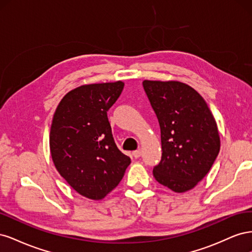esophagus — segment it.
Returning a JSON list of instances; mask_svg holds the SVG:
<instances>
[{
	"mask_svg": "<svg viewBox=\"0 0 252 252\" xmlns=\"http://www.w3.org/2000/svg\"><path fill=\"white\" fill-rule=\"evenodd\" d=\"M141 155H142L141 150H135V151H133V152H132V156H133L135 158H140V157H141Z\"/></svg>",
	"mask_w": 252,
	"mask_h": 252,
	"instance_id": "1",
	"label": "esophagus"
}]
</instances>
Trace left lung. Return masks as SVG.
Returning a JSON list of instances; mask_svg holds the SVG:
<instances>
[{"label": "left lung", "instance_id": "left-lung-1", "mask_svg": "<svg viewBox=\"0 0 252 252\" xmlns=\"http://www.w3.org/2000/svg\"><path fill=\"white\" fill-rule=\"evenodd\" d=\"M143 86L161 127L162 159L154 177L174 192H186L205 178L219 155L216 119L185 83L144 80Z\"/></svg>", "mask_w": 252, "mask_h": 252}]
</instances>
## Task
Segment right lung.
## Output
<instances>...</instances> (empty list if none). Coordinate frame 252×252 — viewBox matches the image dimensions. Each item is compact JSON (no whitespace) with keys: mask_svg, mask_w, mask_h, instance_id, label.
<instances>
[{"mask_svg":"<svg viewBox=\"0 0 252 252\" xmlns=\"http://www.w3.org/2000/svg\"><path fill=\"white\" fill-rule=\"evenodd\" d=\"M123 88L122 81L82 85L64 95L53 114L52 162L61 177L90 200L112 191L131 162L118 149L107 118Z\"/></svg>","mask_w":252,"mask_h":252,"instance_id":"add662e5","label":"right lung"}]
</instances>
